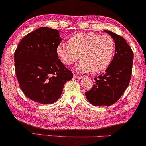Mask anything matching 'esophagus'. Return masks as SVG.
Here are the masks:
<instances>
[{
  "label": "esophagus",
  "instance_id": "34e87169",
  "mask_svg": "<svg viewBox=\"0 0 146 146\" xmlns=\"http://www.w3.org/2000/svg\"><path fill=\"white\" fill-rule=\"evenodd\" d=\"M73 77H74V78H76V79H82V75H79L78 74H75V73H74V75H73Z\"/></svg>",
  "mask_w": 146,
  "mask_h": 146
}]
</instances>
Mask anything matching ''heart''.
<instances>
[{
  "label": "heart",
  "instance_id": "obj_1",
  "mask_svg": "<svg viewBox=\"0 0 146 146\" xmlns=\"http://www.w3.org/2000/svg\"><path fill=\"white\" fill-rule=\"evenodd\" d=\"M56 52L62 62L66 66L73 64L80 58L81 62L77 66L79 71L100 73L113 61L115 44L109 35L78 33L70 37L68 44H58Z\"/></svg>",
  "mask_w": 146,
  "mask_h": 146
}]
</instances>
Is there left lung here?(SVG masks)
<instances>
[{
  "instance_id": "obj_1",
  "label": "left lung",
  "mask_w": 146,
  "mask_h": 146,
  "mask_svg": "<svg viewBox=\"0 0 146 146\" xmlns=\"http://www.w3.org/2000/svg\"><path fill=\"white\" fill-rule=\"evenodd\" d=\"M104 31L115 40V56L105 73L94 78L95 84L85 93L88 101L98 106H109L122 96L130 83L134 58L133 51L123 37L108 30Z\"/></svg>"
}]
</instances>
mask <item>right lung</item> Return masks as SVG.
<instances>
[{
	"label": "right lung",
	"mask_w": 146,
	"mask_h": 146,
	"mask_svg": "<svg viewBox=\"0 0 146 146\" xmlns=\"http://www.w3.org/2000/svg\"><path fill=\"white\" fill-rule=\"evenodd\" d=\"M59 31L40 27L26 35L14 53L15 71L25 96L47 104L58 100L73 73L58 59Z\"/></svg>",
	"instance_id": "obj_1"
}]
</instances>
